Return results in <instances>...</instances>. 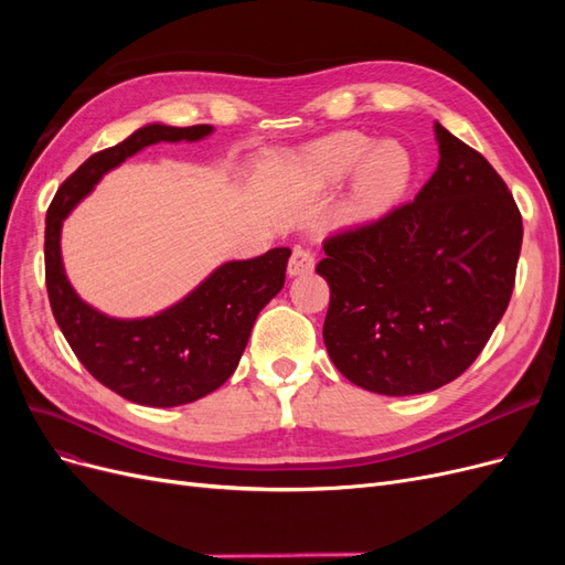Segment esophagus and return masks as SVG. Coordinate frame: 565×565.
<instances>
[{"label":"esophagus","instance_id":"obj_1","mask_svg":"<svg viewBox=\"0 0 565 565\" xmlns=\"http://www.w3.org/2000/svg\"><path fill=\"white\" fill-rule=\"evenodd\" d=\"M309 270H313V252L306 247H295L292 256H289L287 273L289 276H299V273H309Z\"/></svg>","mask_w":565,"mask_h":565}]
</instances>
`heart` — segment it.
Masks as SVG:
<instances>
[{
	"label": "heart",
	"mask_w": 565,
	"mask_h": 565,
	"mask_svg": "<svg viewBox=\"0 0 565 565\" xmlns=\"http://www.w3.org/2000/svg\"><path fill=\"white\" fill-rule=\"evenodd\" d=\"M363 161L358 169L347 212L353 218H367L380 214L401 195L409 179L407 152L393 141L372 148L367 136L358 131L334 134L313 146L309 169L320 181H339Z\"/></svg>",
	"instance_id": "1"
}]
</instances>
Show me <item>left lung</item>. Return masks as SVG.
Wrapping results in <instances>:
<instances>
[{
    "label": "left lung",
    "mask_w": 565,
    "mask_h": 565,
    "mask_svg": "<svg viewBox=\"0 0 565 565\" xmlns=\"http://www.w3.org/2000/svg\"><path fill=\"white\" fill-rule=\"evenodd\" d=\"M440 160L415 200L324 237L322 339L355 386L415 396L457 380L504 316L523 221L481 152L436 125Z\"/></svg>",
    "instance_id": "1"
}]
</instances>
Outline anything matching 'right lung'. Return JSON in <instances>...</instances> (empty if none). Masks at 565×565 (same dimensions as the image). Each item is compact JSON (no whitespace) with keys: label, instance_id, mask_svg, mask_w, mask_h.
Listing matches in <instances>:
<instances>
[{"label":"right lung","instance_id":"add662e5","mask_svg":"<svg viewBox=\"0 0 565 565\" xmlns=\"http://www.w3.org/2000/svg\"><path fill=\"white\" fill-rule=\"evenodd\" d=\"M210 125H148L82 162L46 210L44 278L49 303L77 361L117 396L148 407H174L207 396L235 372L252 324L285 285L289 252L276 247L249 262H228L172 309L143 320H117L84 303L65 278L61 226L108 169L146 146L198 141Z\"/></svg>","mask_w":565,"mask_h":565}]
</instances>
